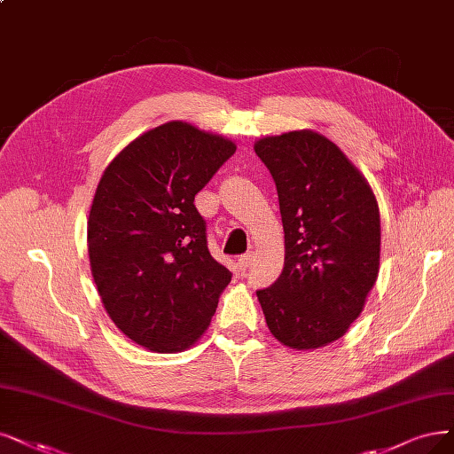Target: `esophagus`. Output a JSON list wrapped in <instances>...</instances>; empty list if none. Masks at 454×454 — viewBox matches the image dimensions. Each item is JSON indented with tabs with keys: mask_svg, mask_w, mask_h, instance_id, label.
<instances>
[{
	"mask_svg": "<svg viewBox=\"0 0 454 454\" xmlns=\"http://www.w3.org/2000/svg\"><path fill=\"white\" fill-rule=\"evenodd\" d=\"M250 262H253V253H247V254H243V256L238 258V267H239L241 271H245L247 267L250 265Z\"/></svg>",
	"mask_w": 454,
	"mask_h": 454,
	"instance_id": "obj_1",
	"label": "esophagus"
}]
</instances>
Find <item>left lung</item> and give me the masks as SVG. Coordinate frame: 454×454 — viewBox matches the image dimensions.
Masks as SVG:
<instances>
[{"label":"left lung","mask_w":454,"mask_h":454,"mask_svg":"<svg viewBox=\"0 0 454 454\" xmlns=\"http://www.w3.org/2000/svg\"><path fill=\"white\" fill-rule=\"evenodd\" d=\"M271 172L284 226V270L258 290L267 327L292 349L344 337L380 271V209L364 176L337 144L292 130L254 144Z\"/></svg>","instance_id":"left-lung-1"}]
</instances>
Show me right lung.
<instances>
[{
    "label": "right lung",
    "instance_id": "1",
    "mask_svg": "<svg viewBox=\"0 0 454 454\" xmlns=\"http://www.w3.org/2000/svg\"><path fill=\"white\" fill-rule=\"evenodd\" d=\"M233 153L224 137L168 121L123 147L97 184L88 218L95 286L117 329L149 351L191 348L231 280L209 254L194 196Z\"/></svg>",
    "mask_w": 454,
    "mask_h": 454
}]
</instances>
